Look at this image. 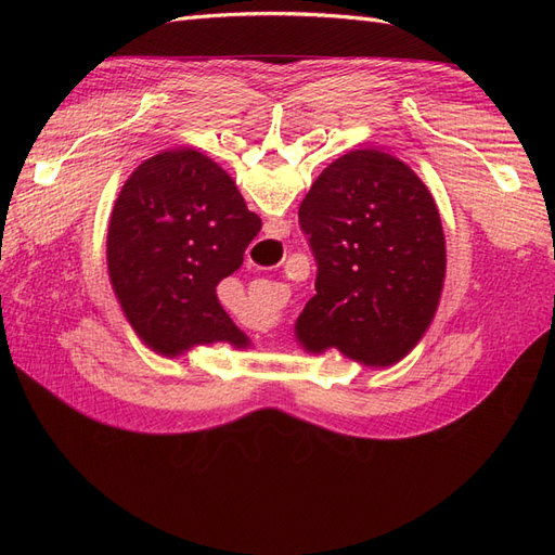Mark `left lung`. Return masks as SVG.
<instances>
[{
	"instance_id": "obj_1",
	"label": "left lung",
	"mask_w": 555,
	"mask_h": 555,
	"mask_svg": "<svg viewBox=\"0 0 555 555\" xmlns=\"http://www.w3.org/2000/svg\"><path fill=\"white\" fill-rule=\"evenodd\" d=\"M298 222L317 261V294L294 326L300 347L375 367L408 357L447 271L440 212L422 178L382 150H351L319 173Z\"/></svg>"
}]
</instances>
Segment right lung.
<instances>
[{"instance_id":"1","label":"right lung","mask_w":555,"mask_h":555,"mask_svg":"<svg viewBox=\"0 0 555 555\" xmlns=\"http://www.w3.org/2000/svg\"><path fill=\"white\" fill-rule=\"evenodd\" d=\"M259 229L233 178L196 150H166L137 166L111 212L106 261L143 345L169 359L212 343L245 349L215 289L238 271Z\"/></svg>"}]
</instances>
